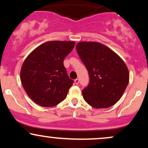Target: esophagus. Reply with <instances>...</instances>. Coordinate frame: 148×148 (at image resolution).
<instances>
[{"mask_svg":"<svg viewBox=\"0 0 148 148\" xmlns=\"http://www.w3.org/2000/svg\"><path fill=\"white\" fill-rule=\"evenodd\" d=\"M74 83H75L76 85H78V84H79V80L78 79H75V80H74Z\"/></svg>","mask_w":148,"mask_h":148,"instance_id":"1","label":"esophagus"}]
</instances>
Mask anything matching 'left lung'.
I'll list each match as a JSON object with an SVG mask.
<instances>
[{
  "instance_id": "1",
  "label": "left lung",
  "mask_w": 148,
  "mask_h": 148,
  "mask_svg": "<svg viewBox=\"0 0 148 148\" xmlns=\"http://www.w3.org/2000/svg\"><path fill=\"white\" fill-rule=\"evenodd\" d=\"M76 48L89 74V84L82 91L85 101L95 108L114 105L129 84L126 64L113 51L99 42H81Z\"/></svg>"
}]
</instances>
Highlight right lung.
<instances>
[{
  "instance_id": "add662e5",
  "label": "right lung",
  "mask_w": 148,
  "mask_h": 148,
  "mask_svg": "<svg viewBox=\"0 0 148 148\" xmlns=\"http://www.w3.org/2000/svg\"><path fill=\"white\" fill-rule=\"evenodd\" d=\"M75 42L50 41L34 49L21 69V81L25 92L37 104L56 106L67 97L74 81L63 64Z\"/></svg>"
}]
</instances>
